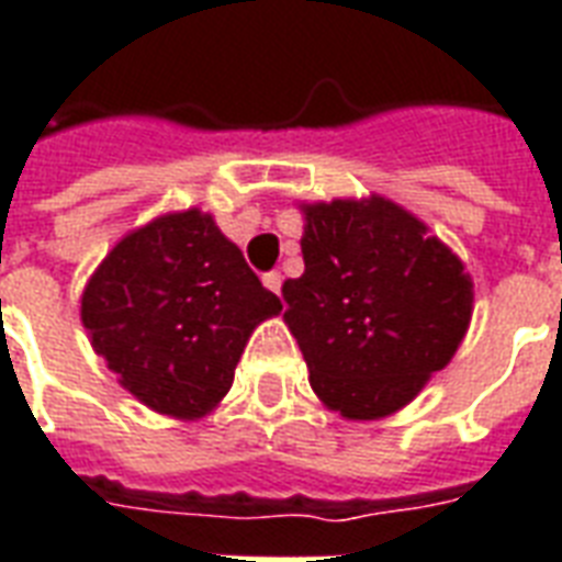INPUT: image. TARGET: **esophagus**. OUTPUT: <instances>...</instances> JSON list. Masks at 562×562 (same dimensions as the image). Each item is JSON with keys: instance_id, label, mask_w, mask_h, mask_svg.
<instances>
[{"instance_id": "obj_1", "label": "esophagus", "mask_w": 562, "mask_h": 562, "mask_svg": "<svg viewBox=\"0 0 562 562\" xmlns=\"http://www.w3.org/2000/svg\"><path fill=\"white\" fill-rule=\"evenodd\" d=\"M261 282H265V289H268V292L280 294L282 273H277V270H270V273H265V277H261Z\"/></svg>"}]
</instances>
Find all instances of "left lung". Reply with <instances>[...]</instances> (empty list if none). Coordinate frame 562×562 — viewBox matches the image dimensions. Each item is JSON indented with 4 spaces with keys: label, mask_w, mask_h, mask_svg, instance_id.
<instances>
[{
    "label": "left lung",
    "mask_w": 562,
    "mask_h": 562,
    "mask_svg": "<svg viewBox=\"0 0 562 562\" xmlns=\"http://www.w3.org/2000/svg\"><path fill=\"white\" fill-rule=\"evenodd\" d=\"M303 273L285 324L315 396L345 419L405 408L468 334L473 282L447 244L384 196L301 205Z\"/></svg>",
    "instance_id": "1"
}]
</instances>
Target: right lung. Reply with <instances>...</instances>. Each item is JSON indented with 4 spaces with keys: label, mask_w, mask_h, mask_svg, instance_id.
I'll use <instances>...</instances> for the list:
<instances>
[{
    "label": "right lung",
    "mask_w": 562,
    "mask_h": 562,
    "mask_svg": "<svg viewBox=\"0 0 562 562\" xmlns=\"http://www.w3.org/2000/svg\"><path fill=\"white\" fill-rule=\"evenodd\" d=\"M280 310L214 217L190 207L106 252L80 318L127 393L166 417L199 419L228 393L249 334Z\"/></svg>",
    "instance_id": "add662e5"
}]
</instances>
